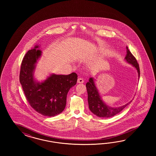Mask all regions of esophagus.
<instances>
[{
	"instance_id": "34e87169",
	"label": "esophagus",
	"mask_w": 156,
	"mask_h": 156,
	"mask_svg": "<svg viewBox=\"0 0 156 156\" xmlns=\"http://www.w3.org/2000/svg\"><path fill=\"white\" fill-rule=\"evenodd\" d=\"M77 82H78V83H83L84 82V80H83L82 78H79L78 79Z\"/></svg>"
}]
</instances>
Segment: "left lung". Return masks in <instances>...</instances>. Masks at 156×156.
I'll return each instance as SVG.
<instances>
[{
  "mask_svg": "<svg viewBox=\"0 0 156 156\" xmlns=\"http://www.w3.org/2000/svg\"><path fill=\"white\" fill-rule=\"evenodd\" d=\"M125 60L129 64L136 69L138 73V80L140 76V71L139 65L137 60L132 55V54L126 46V55L125 57ZM86 89L88 94V104L90 111L95 115L101 118H109L113 117L116 114L119 113L126 106L131 103L130 101L123 106L119 107H112L106 104L99 94L96 84L95 83L94 78L90 77L89 81L86 83Z\"/></svg>",
  "mask_w": 156,
  "mask_h": 156,
  "instance_id": "1",
  "label": "left lung"
}]
</instances>
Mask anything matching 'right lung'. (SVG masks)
<instances>
[{"mask_svg": "<svg viewBox=\"0 0 156 156\" xmlns=\"http://www.w3.org/2000/svg\"><path fill=\"white\" fill-rule=\"evenodd\" d=\"M40 45L29 50L22 62L19 80L26 98L37 112L47 117L57 115L64 110L67 95L75 86L77 74H50L46 79L38 81L34 76L37 64L42 55Z\"/></svg>", "mask_w": 156, "mask_h": 156, "instance_id": "obj_1", "label": "right lung"}]
</instances>
